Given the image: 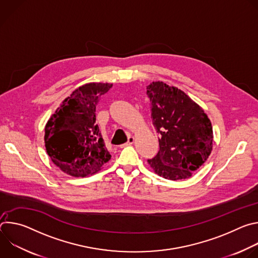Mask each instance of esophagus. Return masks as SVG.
<instances>
[{"label": "esophagus", "instance_id": "obj_1", "mask_svg": "<svg viewBox=\"0 0 258 258\" xmlns=\"http://www.w3.org/2000/svg\"><path fill=\"white\" fill-rule=\"evenodd\" d=\"M134 142H135V138H134L133 136H130V137L127 138V142L125 143V145H132Z\"/></svg>", "mask_w": 258, "mask_h": 258}]
</instances>
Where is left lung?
Returning a JSON list of instances; mask_svg holds the SVG:
<instances>
[{
	"label": "left lung",
	"mask_w": 258,
	"mask_h": 258,
	"mask_svg": "<svg viewBox=\"0 0 258 258\" xmlns=\"http://www.w3.org/2000/svg\"><path fill=\"white\" fill-rule=\"evenodd\" d=\"M151 117L160 135L159 151L148 163L160 176L188 178L209 157L212 126L204 110L188 95L163 82L147 87Z\"/></svg>",
	"instance_id": "8db88e82"
}]
</instances>
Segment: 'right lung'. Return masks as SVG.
<instances>
[{
    "instance_id": "obj_1",
    "label": "right lung",
    "mask_w": 258,
    "mask_h": 258,
    "mask_svg": "<svg viewBox=\"0 0 258 258\" xmlns=\"http://www.w3.org/2000/svg\"><path fill=\"white\" fill-rule=\"evenodd\" d=\"M112 87L110 84H87L73 91L45 127V146L51 160L72 176L96 173L111 155L96 124L99 98Z\"/></svg>"
}]
</instances>
